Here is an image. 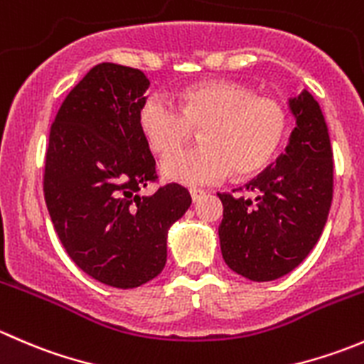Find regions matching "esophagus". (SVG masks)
<instances>
[{
    "instance_id": "obj_1",
    "label": "esophagus",
    "mask_w": 364,
    "mask_h": 364,
    "mask_svg": "<svg viewBox=\"0 0 364 364\" xmlns=\"http://www.w3.org/2000/svg\"><path fill=\"white\" fill-rule=\"evenodd\" d=\"M190 196H192L193 203H197V200L203 199V197L205 196V192H204V190H200V188H190Z\"/></svg>"
}]
</instances>
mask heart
Listing matches in <instances>:
<instances>
[{"instance_id": "b5f03b06", "label": "heart", "mask_w": 364, "mask_h": 364, "mask_svg": "<svg viewBox=\"0 0 364 364\" xmlns=\"http://www.w3.org/2000/svg\"><path fill=\"white\" fill-rule=\"evenodd\" d=\"M179 109L161 95L144 98L137 112L142 137L155 155L165 156L184 144L193 129L203 149L168 156L161 174L181 185H213L234 171L252 176L277 155L287 130L284 105L257 97L252 87L230 80H208L179 91Z\"/></svg>"}]
</instances>
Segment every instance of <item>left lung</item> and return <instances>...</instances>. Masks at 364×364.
I'll return each mask as SVG.
<instances>
[{
    "label": "left lung",
    "instance_id": "8db88e82",
    "mask_svg": "<svg viewBox=\"0 0 364 364\" xmlns=\"http://www.w3.org/2000/svg\"><path fill=\"white\" fill-rule=\"evenodd\" d=\"M296 117L285 153L247 185L255 199L218 193L223 260L253 282L299 266L321 237L333 200V149L321 105L306 90L289 100Z\"/></svg>",
    "mask_w": 364,
    "mask_h": 364
}]
</instances>
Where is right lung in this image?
Listing matches in <instances>:
<instances>
[{"mask_svg":"<svg viewBox=\"0 0 364 364\" xmlns=\"http://www.w3.org/2000/svg\"><path fill=\"white\" fill-rule=\"evenodd\" d=\"M148 87L137 68L93 67L61 104L46 153L43 196L61 245L84 273L116 289L159 277L168 229L192 204L178 183L141 196L156 179L137 124Z\"/></svg>","mask_w":364,"mask_h":364,"instance_id":"1","label":"right lung"}]
</instances>
